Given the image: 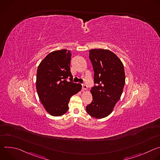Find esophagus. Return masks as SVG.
Wrapping results in <instances>:
<instances>
[{"label":"esophagus","mask_w":160,"mask_h":160,"mask_svg":"<svg viewBox=\"0 0 160 160\" xmlns=\"http://www.w3.org/2000/svg\"><path fill=\"white\" fill-rule=\"evenodd\" d=\"M82 89L83 90H87V86L85 84H82Z\"/></svg>","instance_id":"34e87169"}]
</instances>
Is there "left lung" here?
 Instances as JSON below:
<instances>
[{"mask_svg":"<svg viewBox=\"0 0 160 160\" xmlns=\"http://www.w3.org/2000/svg\"><path fill=\"white\" fill-rule=\"evenodd\" d=\"M89 59L96 85L90 90L93 100L86 111L91 117L103 118L112 112L121 98L125 83L124 66L119 58L108 49L90 50Z\"/></svg>","mask_w":160,"mask_h":160,"instance_id":"obj_1","label":"left lung"}]
</instances>
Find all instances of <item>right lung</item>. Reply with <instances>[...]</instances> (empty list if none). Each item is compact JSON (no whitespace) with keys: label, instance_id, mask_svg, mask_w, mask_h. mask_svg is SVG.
I'll return each mask as SVG.
<instances>
[{"label":"right lung","instance_id":"add662e5","mask_svg":"<svg viewBox=\"0 0 160 160\" xmlns=\"http://www.w3.org/2000/svg\"><path fill=\"white\" fill-rule=\"evenodd\" d=\"M70 51L62 49L50 52L38 65L36 88L45 109L54 117H59L68 110L70 98L82 89V85L72 81ZM70 78V82L66 80Z\"/></svg>","mask_w":160,"mask_h":160}]
</instances>
